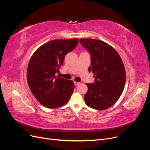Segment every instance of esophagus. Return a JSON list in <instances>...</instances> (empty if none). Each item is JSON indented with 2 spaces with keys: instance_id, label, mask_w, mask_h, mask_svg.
Returning <instances> with one entry per match:
<instances>
[{
  "instance_id": "obj_1",
  "label": "esophagus",
  "mask_w": 150,
  "mask_h": 150,
  "mask_svg": "<svg viewBox=\"0 0 150 150\" xmlns=\"http://www.w3.org/2000/svg\"><path fill=\"white\" fill-rule=\"evenodd\" d=\"M74 85H75V86H78V85H79V84H80V83L76 82V81H74Z\"/></svg>"
}]
</instances>
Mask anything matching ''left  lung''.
I'll return each instance as SVG.
<instances>
[{
  "instance_id": "obj_1",
  "label": "left lung",
  "mask_w": 150,
  "mask_h": 150,
  "mask_svg": "<svg viewBox=\"0 0 150 150\" xmlns=\"http://www.w3.org/2000/svg\"><path fill=\"white\" fill-rule=\"evenodd\" d=\"M89 52L94 82L88 84V92L84 98L86 105L97 110L112 106L124 89L126 72L123 63L116 50L107 43L93 39H79Z\"/></svg>"
}]
</instances>
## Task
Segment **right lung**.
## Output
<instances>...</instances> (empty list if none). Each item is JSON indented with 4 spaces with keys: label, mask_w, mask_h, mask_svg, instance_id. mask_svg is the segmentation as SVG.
<instances>
[{
    "label": "right lung",
    "mask_w": 150,
    "mask_h": 150,
    "mask_svg": "<svg viewBox=\"0 0 150 150\" xmlns=\"http://www.w3.org/2000/svg\"><path fill=\"white\" fill-rule=\"evenodd\" d=\"M79 39H57L36 50L31 57L27 71L29 87L36 99L48 108L64 106L73 93L72 81L56 76L66 54L74 50Z\"/></svg>",
    "instance_id": "right-lung-1"
}]
</instances>
